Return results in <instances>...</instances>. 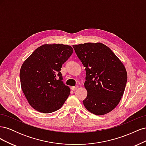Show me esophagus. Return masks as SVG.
I'll list each match as a JSON object with an SVG mask.
<instances>
[{
  "label": "esophagus",
  "instance_id": "obj_1",
  "mask_svg": "<svg viewBox=\"0 0 146 146\" xmlns=\"http://www.w3.org/2000/svg\"><path fill=\"white\" fill-rule=\"evenodd\" d=\"M78 86H72V88H71V90L73 91H76L77 88H78Z\"/></svg>",
  "mask_w": 146,
  "mask_h": 146
}]
</instances>
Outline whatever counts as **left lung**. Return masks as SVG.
Instances as JSON below:
<instances>
[{"instance_id":"left-lung-1","label":"left lung","mask_w":146,"mask_h":146,"mask_svg":"<svg viewBox=\"0 0 146 146\" xmlns=\"http://www.w3.org/2000/svg\"><path fill=\"white\" fill-rule=\"evenodd\" d=\"M86 70L88 94L83 103L96 115H104L120 102L127 81L124 66L110 48L102 43L72 46Z\"/></svg>"}]
</instances>
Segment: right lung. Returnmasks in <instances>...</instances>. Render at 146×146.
I'll list each match as a JSON object with an SVG mask.
<instances>
[{
	"mask_svg": "<svg viewBox=\"0 0 146 146\" xmlns=\"http://www.w3.org/2000/svg\"><path fill=\"white\" fill-rule=\"evenodd\" d=\"M71 46L44 44L37 48L21 66V88L31 107L43 113L60 109L70 88L64 85L60 70L72 54Z\"/></svg>",
	"mask_w": 146,
	"mask_h": 146,
	"instance_id": "right-lung-1",
	"label": "right lung"
}]
</instances>
